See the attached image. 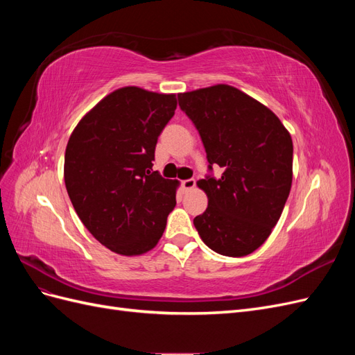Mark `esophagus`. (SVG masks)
Listing matches in <instances>:
<instances>
[{
  "instance_id": "esophagus-1",
  "label": "esophagus",
  "mask_w": 355,
  "mask_h": 355,
  "mask_svg": "<svg viewBox=\"0 0 355 355\" xmlns=\"http://www.w3.org/2000/svg\"><path fill=\"white\" fill-rule=\"evenodd\" d=\"M194 187H196V179H187L182 182V188H184V191H191Z\"/></svg>"
}]
</instances>
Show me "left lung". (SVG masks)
<instances>
[{"label":"left lung","mask_w":355,"mask_h":355,"mask_svg":"<svg viewBox=\"0 0 355 355\" xmlns=\"http://www.w3.org/2000/svg\"><path fill=\"white\" fill-rule=\"evenodd\" d=\"M178 101L200 133L209 170H223L197 182L209 198L194 219L200 237L219 254H250L270 237L292 188V137L271 110L232 85L180 93Z\"/></svg>","instance_id":"1"}]
</instances>
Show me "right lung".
Returning <instances> with one entry per match:
<instances>
[{
	"label": "right lung",
	"instance_id": "add662e5",
	"mask_svg": "<svg viewBox=\"0 0 355 355\" xmlns=\"http://www.w3.org/2000/svg\"><path fill=\"white\" fill-rule=\"evenodd\" d=\"M176 105V94L118 89L69 137L63 167L68 196L84 227L111 252L144 254L166 230L179 182L153 171V161Z\"/></svg>",
	"mask_w": 355,
	"mask_h": 355
}]
</instances>
